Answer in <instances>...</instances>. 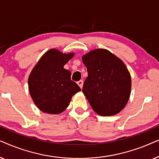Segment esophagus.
<instances>
[{"label":"esophagus","instance_id":"obj_1","mask_svg":"<svg viewBox=\"0 0 159 159\" xmlns=\"http://www.w3.org/2000/svg\"><path fill=\"white\" fill-rule=\"evenodd\" d=\"M77 84L80 86V88H82V86H83V81L82 80H80V81L77 82Z\"/></svg>","mask_w":159,"mask_h":159}]
</instances>
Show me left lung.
<instances>
[{
  "instance_id": "left-lung-1",
  "label": "left lung",
  "mask_w": 159,
  "mask_h": 159,
  "mask_svg": "<svg viewBox=\"0 0 159 159\" xmlns=\"http://www.w3.org/2000/svg\"><path fill=\"white\" fill-rule=\"evenodd\" d=\"M88 76L82 92L101 116H113L125 107L131 93V76L120 58L106 49H95L82 56Z\"/></svg>"
}]
</instances>
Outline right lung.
I'll return each mask as SVG.
<instances>
[{
	"instance_id": "right-lung-1",
	"label": "right lung",
	"mask_w": 159,
	"mask_h": 159,
	"mask_svg": "<svg viewBox=\"0 0 159 159\" xmlns=\"http://www.w3.org/2000/svg\"><path fill=\"white\" fill-rule=\"evenodd\" d=\"M73 53H63L56 49L48 51L39 60L28 79L29 91L39 109L58 114L68 107L71 98L81 89L71 80V71L64 66Z\"/></svg>"
}]
</instances>
